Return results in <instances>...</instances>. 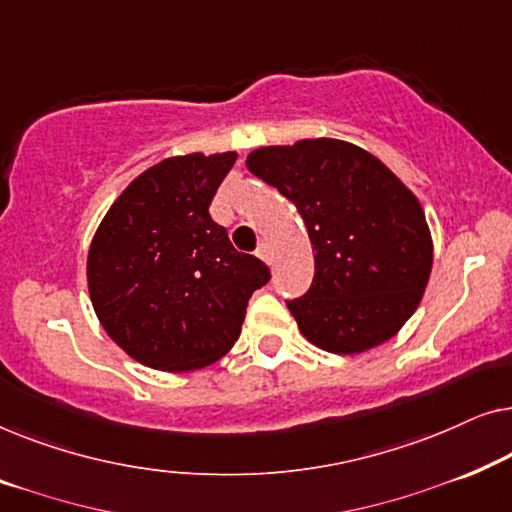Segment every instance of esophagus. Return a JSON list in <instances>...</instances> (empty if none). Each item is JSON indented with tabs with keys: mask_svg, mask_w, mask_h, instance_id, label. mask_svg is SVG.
I'll use <instances>...</instances> for the list:
<instances>
[{
	"mask_svg": "<svg viewBox=\"0 0 512 512\" xmlns=\"http://www.w3.org/2000/svg\"><path fill=\"white\" fill-rule=\"evenodd\" d=\"M256 254H258V258H263V261L265 263H272V249H270V244H258V251H256Z\"/></svg>",
	"mask_w": 512,
	"mask_h": 512,
	"instance_id": "esophagus-1",
	"label": "esophagus"
}]
</instances>
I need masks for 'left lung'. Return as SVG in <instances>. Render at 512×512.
Here are the masks:
<instances>
[{
    "label": "left lung",
    "mask_w": 512,
    "mask_h": 512,
    "mask_svg": "<svg viewBox=\"0 0 512 512\" xmlns=\"http://www.w3.org/2000/svg\"><path fill=\"white\" fill-rule=\"evenodd\" d=\"M251 174L303 216L314 251L305 296L286 300L300 333L333 354H359L401 331L431 275L424 209L373 153L303 139L249 153Z\"/></svg>",
    "instance_id": "left-lung-1"
}]
</instances>
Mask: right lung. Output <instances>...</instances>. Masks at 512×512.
<instances>
[{
    "label": "right lung",
    "instance_id": "obj_1",
    "mask_svg": "<svg viewBox=\"0 0 512 512\" xmlns=\"http://www.w3.org/2000/svg\"><path fill=\"white\" fill-rule=\"evenodd\" d=\"M237 153H188L139 174L104 216L88 251V289L109 338L144 366L184 373L240 338L251 293L268 284L209 216Z\"/></svg>",
    "mask_w": 512,
    "mask_h": 512
}]
</instances>
